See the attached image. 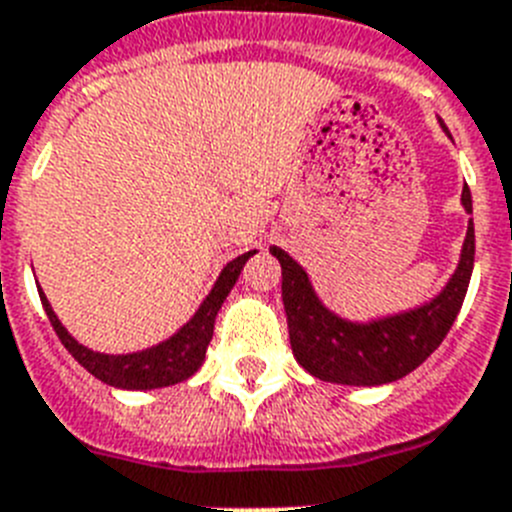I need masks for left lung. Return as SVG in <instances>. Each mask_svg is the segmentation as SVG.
Here are the masks:
<instances>
[{
    "mask_svg": "<svg viewBox=\"0 0 512 512\" xmlns=\"http://www.w3.org/2000/svg\"><path fill=\"white\" fill-rule=\"evenodd\" d=\"M446 130V128H443ZM461 205L472 212L469 187L461 189ZM282 264V300L292 354L312 377L333 384L374 387L402 379L418 369L441 346L467 297L474 269V223L469 220L461 261L441 295L418 310L374 320L348 323L325 310L310 279L282 248H271Z\"/></svg>",
    "mask_w": 512,
    "mask_h": 512,
    "instance_id": "8db88e82",
    "label": "left lung"
}]
</instances>
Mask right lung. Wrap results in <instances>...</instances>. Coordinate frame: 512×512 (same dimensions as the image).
I'll list each match as a JSON object with an SVG mask.
<instances>
[{"mask_svg":"<svg viewBox=\"0 0 512 512\" xmlns=\"http://www.w3.org/2000/svg\"><path fill=\"white\" fill-rule=\"evenodd\" d=\"M253 253L256 251L243 253V256H238V259H233L225 266L220 279L212 287V292L200 305V310L194 312V318L176 336H171L164 343H158V346L146 348L140 354L110 356L89 351L81 343H76L69 336V330L63 328L61 320L53 312L51 302L45 300L43 289H38L40 302H43V310L48 315V320H51L56 336L61 338L63 346L69 348V354L89 374L102 379L104 384L120 387V390H156V387H169V384L184 382V379H189L200 369L202 361H205L207 346L212 341V333H215L217 310H220L228 292L233 289L235 279H238V274H241V269L246 266V261L251 259Z\"/></svg>","mask_w":512,"mask_h":512,"instance_id":"1","label":"right lung"}]
</instances>
